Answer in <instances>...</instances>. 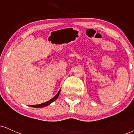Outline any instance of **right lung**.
Returning a JSON list of instances; mask_svg holds the SVG:
<instances>
[{
	"mask_svg": "<svg viewBox=\"0 0 134 134\" xmlns=\"http://www.w3.org/2000/svg\"><path fill=\"white\" fill-rule=\"evenodd\" d=\"M60 93V90H59V91L58 92V93L57 94L55 95V96L54 97H53V98H52V99H50V100L48 101H47V102H45V103H43L39 104H36V105H31L30 107H34V108H43V107H47V106L49 105V104H50V103H52V102H53V101L56 100L57 98H58V95H59Z\"/></svg>",
	"mask_w": 134,
	"mask_h": 134,
	"instance_id": "obj_1",
	"label": "right lung"
}]
</instances>
